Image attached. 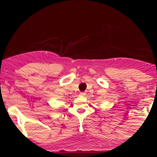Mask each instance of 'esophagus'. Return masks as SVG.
Here are the masks:
<instances>
[{
	"label": "esophagus",
	"mask_w": 157,
	"mask_h": 157,
	"mask_svg": "<svg viewBox=\"0 0 157 157\" xmlns=\"http://www.w3.org/2000/svg\"><path fill=\"white\" fill-rule=\"evenodd\" d=\"M86 93L85 92H81L80 94H79V95H80V96H82V97H84L85 95H86Z\"/></svg>",
	"instance_id": "1"
}]
</instances>
